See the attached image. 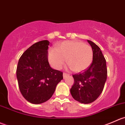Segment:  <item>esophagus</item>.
I'll return each mask as SVG.
<instances>
[{"instance_id":"esophagus-1","label":"esophagus","mask_w":125,"mask_h":125,"mask_svg":"<svg viewBox=\"0 0 125 125\" xmlns=\"http://www.w3.org/2000/svg\"><path fill=\"white\" fill-rule=\"evenodd\" d=\"M69 73H65V72L63 73V77L64 78H65L66 76H69Z\"/></svg>"}]
</instances>
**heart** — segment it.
<instances>
[{
  "instance_id": "1",
  "label": "heart",
  "mask_w": 125,
  "mask_h": 125,
  "mask_svg": "<svg viewBox=\"0 0 125 125\" xmlns=\"http://www.w3.org/2000/svg\"><path fill=\"white\" fill-rule=\"evenodd\" d=\"M48 59L54 68L60 69L67 63L75 72L87 69L93 60V50L88 44L80 41H69L60 43L57 48L49 50Z\"/></svg>"
}]
</instances>
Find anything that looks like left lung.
<instances>
[{"instance_id":"left-lung-1","label":"left lung","mask_w":125,"mask_h":125,"mask_svg":"<svg viewBox=\"0 0 125 125\" xmlns=\"http://www.w3.org/2000/svg\"><path fill=\"white\" fill-rule=\"evenodd\" d=\"M93 50V61L83 72L73 75V84L70 89L75 100L84 104L92 103L100 95L107 79L106 60L98 45L87 40Z\"/></svg>"}]
</instances>
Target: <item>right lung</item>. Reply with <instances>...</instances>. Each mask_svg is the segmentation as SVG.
<instances>
[{"label": "right lung", "mask_w": 125, "mask_h": 125, "mask_svg": "<svg viewBox=\"0 0 125 125\" xmlns=\"http://www.w3.org/2000/svg\"><path fill=\"white\" fill-rule=\"evenodd\" d=\"M49 41L35 43L19 58L16 76L22 96L30 103L41 104L49 100L56 85L63 79L61 71L54 70L48 61Z\"/></svg>", "instance_id": "obj_1"}]
</instances>
